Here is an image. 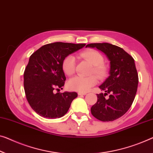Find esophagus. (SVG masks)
Instances as JSON below:
<instances>
[{
    "instance_id": "1",
    "label": "esophagus",
    "mask_w": 153,
    "mask_h": 153,
    "mask_svg": "<svg viewBox=\"0 0 153 153\" xmlns=\"http://www.w3.org/2000/svg\"><path fill=\"white\" fill-rule=\"evenodd\" d=\"M78 95H85L86 94V93H81V92H78L77 93Z\"/></svg>"
}]
</instances>
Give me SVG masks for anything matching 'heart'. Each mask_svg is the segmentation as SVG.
<instances>
[{"label":"heart","mask_w":153,"mask_h":153,"mask_svg":"<svg viewBox=\"0 0 153 153\" xmlns=\"http://www.w3.org/2000/svg\"><path fill=\"white\" fill-rule=\"evenodd\" d=\"M79 56L93 65L91 73L102 79L106 76L107 68L104 62L102 55L96 50L88 49L79 53ZM62 70L67 76H72L76 72V59L73 56H67L64 58L62 63ZM97 77L94 76L89 77L76 76L71 78L67 86L70 90L84 93L97 84Z\"/></svg>","instance_id":"b5f03b06"}]
</instances>
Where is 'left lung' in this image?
I'll return each instance as SVG.
<instances>
[{"instance_id": "1", "label": "left lung", "mask_w": 153, "mask_h": 153, "mask_svg": "<svg viewBox=\"0 0 153 153\" xmlns=\"http://www.w3.org/2000/svg\"><path fill=\"white\" fill-rule=\"evenodd\" d=\"M88 47L97 48L110 60V76L99 86L106 93L97 94L91 114L102 122H112L124 115L135 99L139 82L135 60L122 48L109 43H91ZM108 94L109 97L105 99Z\"/></svg>"}]
</instances>
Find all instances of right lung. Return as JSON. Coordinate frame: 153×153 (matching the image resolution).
<instances>
[{"label": "right lung", "instance_id": "right-lung-1", "mask_svg": "<svg viewBox=\"0 0 153 153\" xmlns=\"http://www.w3.org/2000/svg\"><path fill=\"white\" fill-rule=\"evenodd\" d=\"M86 44L57 42L45 45L30 56L24 72V88L31 108L45 118H59L67 113L76 92L54 93L62 89L66 77L64 58Z\"/></svg>", "mask_w": 153, "mask_h": 153}]
</instances>
